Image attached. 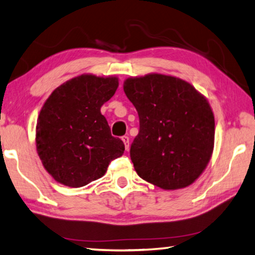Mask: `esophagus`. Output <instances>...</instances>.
<instances>
[{
	"label": "esophagus",
	"mask_w": 255,
	"mask_h": 255,
	"mask_svg": "<svg viewBox=\"0 0 255 255\" xmlns=\"http://www.w3.org/2000/svg\"><path fill=\"white\" fill-rule=\"evenodd\" d=\"M122 141L124 142V145H125V149H128V147H130V137H128V135H124L122 136Z\"/></svg>",
	"instance_id": "esophagus-1"
}]
</instances>
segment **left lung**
I'll list each match as a JSON object with an SVG mask.
<instances>
[{
	"label": "left lung",
	"instance_id": "left-lung-1",
	"mask_svg": "<svg viewBox=\"0 0 255 255\" xmlns=\"http://www.w3.org/2000/svg\"><path fill=\"white\" fill-rule=\"evenodd\" d=\"M124 93L139 115L130 156L137 175L164 190L186 187L210 160L215 118L209 103L182 79H127Z\"/></svg>",
	"mask_w": 255,
	"mask_h": 255
}]
</instances>
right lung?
Returning a JSON list of instances; mask_svg holds the SVG:
<instances>
[{"mask_svg":"<svg viewBox=\"0 0 255 255\" xmlns=\"http://www.w3.org/2000/svg\"><path fill=\"white\" fill-rule=\"evenodd\" d=\"M118 87V78L86 74L66 81L46 100L37 122L36 145L55 181L85 186L102 177L110 162L123 155V141L111 134L100 113Z\"/></svg>","mask_w":255,"mask_h":255,"instance_id":"obj_1","label":"right lung"}]
</instances>
